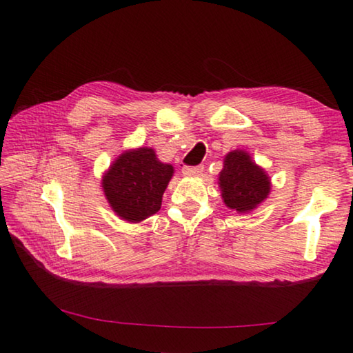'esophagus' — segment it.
I'll return each mask as SVG.
<instances>
[{"label":"esophagus","mask_w":353,"mask_h":353,"mask_svg":"<svg viewBox=\"0 0 353 353\" xmlns=\"http://www.w3.org/2000/svg\"><path fill=\"white\" fill-rule=\"evenodd\" d=\"M202 171H204V166H202V165H198V166H183V168H182L183 176H199Z\"/></svg>","instance_id":"1"}]
</instances>
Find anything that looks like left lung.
<instances>
[{
    "instance_id": "obj_1",
    "label": "left lung",
    "mask_w": 353,
    "mask_h": 353,
    "mask_svg": "<svg viewBox=\"0 0 353 353\" xmlns=\"http://www.w3.org/2000/svg\"><path fill=\"white\" fill-rule=\"evenodd\" d=\"M219 187L225 205L236 212L252 210L266 199L271 190L270 177L244 151L225 155L224 168L219 172Z\"/></svg>"
}]
</instances>
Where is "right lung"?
I'll return each instance as SVG.
<instances>
[{
	"mask_svg": "<svg viewBox=\"0 0 353 353\" xmlns=\"http://www.w3.org/2000/svg\"><path fill=\"white\" fill-rule=\"evenodd\" d=\"M172 172V166L159 162L151 148L128 151L104 176V194L118 216L140 223L160 210Z\"/></svg>",
	"mask_w": 353,
	"mask_h": 353,
	"instance_id": "1",
	"label": "right lung"
}]
</instances>
